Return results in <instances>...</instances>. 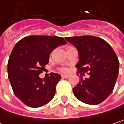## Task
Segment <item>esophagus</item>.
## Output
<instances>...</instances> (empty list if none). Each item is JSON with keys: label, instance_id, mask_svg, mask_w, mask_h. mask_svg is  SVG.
<instances>
[{"label": "esophagus", "instance_id": "1", "mask_svg": "<svg viewBox=\"0 0 124 124\" xmlns=\"http://www.w3.org/2000/svg\"><path fill=\"white\" fill-rule=\"evenodd\" d=\"M69 77H70L69 75H62V78H68Z\"/></svg>", "mask_w": 124, "mask_h": 124}]
</instances>
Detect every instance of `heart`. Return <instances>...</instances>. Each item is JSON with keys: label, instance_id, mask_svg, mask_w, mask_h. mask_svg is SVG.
<instances>
[{"label": "heart", "instance_id": "b5f03b06", "mask_svg": "<svg viewBox=\"0 0 124 124\" xmlns=\"http://www.w3.org/2000/svg\"><path fill=\"white\" fill-rule=\"evenodd\" d=\"M68 70L67 69V68H62V71H63V72H67Z\"/></svg>", "mask_w": 124, "mask_h": 124}]
</instances>
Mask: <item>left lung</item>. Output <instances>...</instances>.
Listing matches in <instances>:
<instances>
[{"mask_svg":"<svg viewBox=\"0 0 124 124\" xmlns=\"http://www.w3.org/2000/svg\"><path fill=\"white\" fill-rule=\"evenodd\" d=\"M78 52L79 72H88L85 80L80 76L79 83L72 90L80 101L97 105L112 93L118 75L119 62L110 44L101 38L93 36L66 37Z\"/></svg>","mask_w":124,"mask_h":124,"instance_id":"1","label":"left lung"}]
</instances>
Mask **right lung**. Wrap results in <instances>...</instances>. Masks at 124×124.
I'll return each mask as SVG.
<instances>
[{
	"label": "right lung",
	"instance_id": "obj_1",
	"mask_svg": "<svg viewBox=\"0 0 124 124\" xmlns=\"http://www.w3.org/2000/svg\"><path fill=\"white\" fill-rule=\"evenodd\" d=\"M67 41L60 37L29 36L14 46L8 62V75L16 96L25 105L38 108L54 98L56 85L61 79L57 73L40 78L50 54Z\"/></svg>",
	"mask_w": 124,
	"mask_h": 124
}]
</instances>
